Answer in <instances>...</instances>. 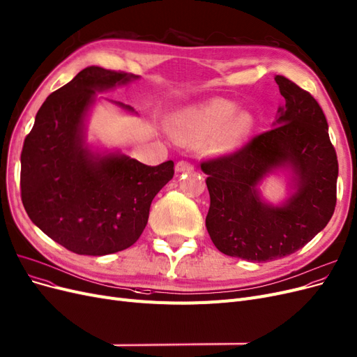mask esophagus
<instances>
[{"label": "esophagus", "mask_w": 357, "mask_h": 357, "mask_svg": "<svg viewBox=\"0 0 357 357\" xmlns=\"http://www.w3.org/2000/svg\"><path fill=\"white\" fill-rule=\"evenodd\" d=\"M192 169H193V165L186 161H178L176 165L177 173H184V171H192Z\"/></svg>", "instance_id": "esophagus-1"}]
</instances>
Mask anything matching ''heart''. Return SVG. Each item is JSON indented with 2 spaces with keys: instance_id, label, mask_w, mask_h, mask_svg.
Segmentation results:
<instances>
[{
  "instance_id": "b5f03b06",
  "label": "heart",
  "mask_w": 357,
  "mask_h": 357,
  "mask_svg": "<svg viewBox=\"0 0 357 357\" xmlns=\"http://www.w3.org/2000/svg\"><path fill=\"white\" fill-rule=\"evenodd\" d=\"M236 105L226 99H213L201 106L186 109L178 118L180 134L190 142H204L220 132L217 146L221 151H233L250 136L254 118L250 112H239Z\"/></svg>"
}]
</instances>
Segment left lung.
<instances>
[{
	"instance_id": "8db88e82",
	"label": "left lung",
	"mask_w": 357,
	"mask_h": 357,
	"mask_svg": "<svg viewBox=\"0 0 357 357\" xmlns=\"http://www.w3.org/2000/svg\"><path fill=\"white\" fill-rule=\"evenodd\" d=\"M285 103L273 128L235 153L201 164L208 176L210 210L205 226L218 251L254 263L298 251L331 220L337 202L338 161L328 122L314 97L276 75ZM279 170L291 174L289 198L262 199V180Z\"/></svg>"
}]
</instances>
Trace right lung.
<instances>
[{
  "mask_svg": "<svg viewBox=\"0 0 357 357\" xmlns=\"http://www.w3.org/2000/svg\"><path fill=\"white\" fill-rule=\"evenodd\" d=\"M139 78L99 66L82 69L47 97L24 139V210L48 238L75 254L106 255L130 248L147 225L156 193L174 176L173 161L149 167L87 143L85 122L96 93ZM112 103L134 114L128 105Z\"/></svg>",
  "mask_w": 357,
  "mask_h": 357,
  "instance_id": "obj_1",
  "label": "right lung"
}]
</instances>
